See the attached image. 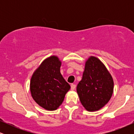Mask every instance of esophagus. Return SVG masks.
I'll use <instances>...</instances> for the list:
<instances>
[{"label":"esophagus","mask_w":134,"mask_h":134,"mask_svg":"<svg viewBox=\"0 0 134 134\" xmlns=\"http://www.w3.org/2000/svg\"><path fill=\"white\" fill-rule=\"evenodd\" d=\"M76 84H71V90H74L75 88H76Z\"/></svg>","instance_id":"esophagus-1"}]
</instances>
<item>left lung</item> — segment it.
<instances>
[{"label":"left lung","mask_w":134,"mask_h":134,"mask_svg":"<svg viewBox=\"0 0 134 134\" xmlns=\"http://www.w3.org/2000/svg\"><path fill=\"white\" fill-rule=\"evenodd\" d=\"M113 87V78L104 64L98 58L90 57L77 86L83 107L89 111L99 110L110 101Z\"/></svg>","instance_id":"1"}]
</instances>
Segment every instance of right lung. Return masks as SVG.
Instances as JSON below:
<instances>
[{
	"label": "right lung",
	"mask_w": 134,
	"mask_h": 134,
	"mask_svg": "<svg viewBox=\"0 0 134 134\" xmlns=\"http://www.w3.org/2000/svg\"><path fill=\"white\" fill-rule=\"evenodd\" d=\"M61 64L56 56L46 58L31 79L30 91L33 99L47 110H57L70 88L60 71Z\"/></svg>",
	"instance_id": "right-lung-1"
}]
</instances>
